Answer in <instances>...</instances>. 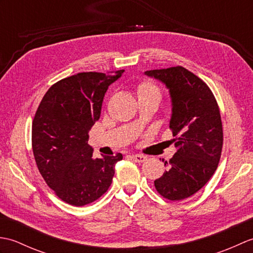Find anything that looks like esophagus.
Masks as SVG:
<instances>
[{
	"label": "esophagus",
	"instance_id": "obj_1",
	"mask_svg": "<svg viewBox=\"0 0 253 253\" xmlns=\"http://www.w3.org/2000/svg\"><path fill=\"white\" fill-rule=\"evenodd\" d=\"M131 159L135 161V162H137V163H142V162H144V161L147 160V158L144 157V155H141V154H132L131 155Z\"/></svg>",
	"mask_w": 253,
	"mask_h": 253
}]
</instances>
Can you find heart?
<instances>
[{
	"mask_svg": "<svg viewBox=\"0 0 253 253\" xmlns=\"http://www.w3.org/2000/svg\"><path fill=\"white\" fill-rule=\"evenodd\" d=\"M137 91L139 99L154 98L160 101L161 98H162V93H161L160 88L153 82H151V80H144V82L139 84Z\"/></svg>",
	"mask_w": 253,
	"mask_h": 253,
	"instance_id": "heart-1",
	"label": "heart"
}]
</instances>
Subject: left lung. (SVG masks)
Returning a JSON list of instances; mask_svg holds the SVG:
<instances>
[{"label":"left lung","instance_id":"1","mask_svg":"<svg viewBox=\"0 0 253 253\" xmlns=\"http://www.w3.org/2000/svg\"><path fill=\"white\" fill-rule=\"evenodd\" d=\"M144 74L160 80L169 91V128L177 148L164 163L168 170L154 180L155 189L169 200H184L207 184L221 159L223 127L217 102L208 84L185 67Z\"/></svg>","mask_w":253,"mask_h":253}]
</instances>
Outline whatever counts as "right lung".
Masks as SVG:
<instances>
[{"label":"right lung","instance_id":"right-lung-1","mask_svg":"<svg viewBox=\"0 0 253 253\" xmlns=\"http://www.w3.org/2000/svg\"><path fill=\"white\" fill-rule=\"evenodd\" d=\"M79 73L47 90L32 122V151L40 174L64 202L83 207L109 189L115 164L123 159H94L88 132L100 118L107 88L122 76Z\"/></svg>","mask_w":253,"mask_h":253}]
</instances>
